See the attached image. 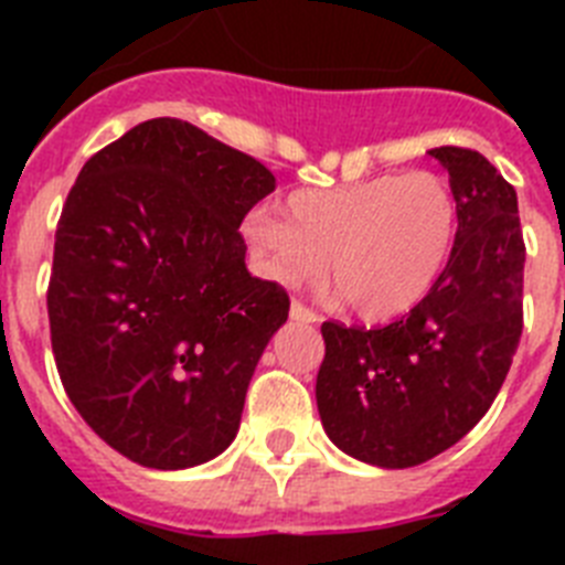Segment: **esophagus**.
<instances>
[{"mask_svg":"<svg viewBox=\"0 0 565 565\" xmlns=\"http://www.w3.org/2000/svg\"><path fill=\"white\" fill-rule=\"evenodd\" d=\"M291 319H297V322H319V313L311 311V308H306L302 302H297V299H294V302H291Z\"/></svg>","mask_w":565,"mask_h":565,"instance_id":"1","label":"esophagus"}]
</instances>
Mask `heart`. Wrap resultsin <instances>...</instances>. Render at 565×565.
Wrapping results in <instances>:
<instances>
[{
    "instance_id": "b5f03b06",
    "label": "heart",
    "mask_w": 565,
    "mask_h": 565,
    "mask_svg": "<svg viewBox=\"0 0 565 565\" xmlns=\"http://www.w3.org/2000/svg\"><path fill=\"white\" fill-rule=\"evenodd\" d=\"M458 203L441 174L416 169L337 189H306L286 201V217L254 209L246 237L259 271L282 286L322 274L344 308L387 319L430 291L450 259Z\"/></svg>"
}]
</instances>
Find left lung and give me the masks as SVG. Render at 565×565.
<instances>
[{"label":"left lung","mask_w":565,"mask_h":565,"mask_svg":"<svg viewBox=\"0 0 565 565\" xmlns=\"http://www.w3.org/2000/svg\"><path fill=\"white\" fill-rule=\"evenodd\" d=\"M430 154L450 172L458 203L456 243L436 286L391 326H322V427L342 452L387 469L430 461L481 422L523 331L515 189L476 149Z\"/></svg>","instance_id":"8db88e82"}]
</instances>
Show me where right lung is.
<instances>
[{
	"instance_id": "right-lung-1",
	"label": "right lung",
	"mask_w": 565,
	"mask_h": 565,
	"mask_svg": "<svg viewBox=\"0 0 565 565\" xmlns=\"http://www.w3.org/2000/svg\"><path fill=\"white\" fill-rule=\"evenodd\" d=\"M277 181L252 154L152 118L84 163L62 209L47 288L70 402L149 469H186L234 441L248 382L288 319L252 277L243 217Z\"/></svg>"
}]
</instances>
